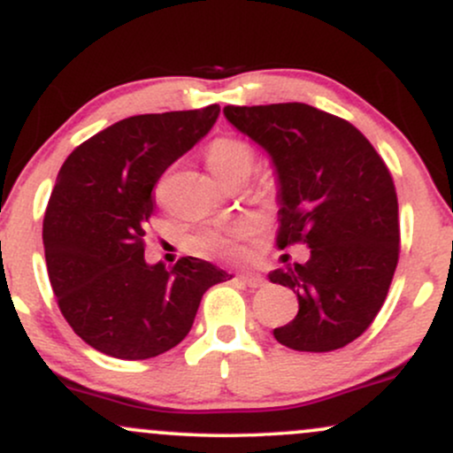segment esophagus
Masks as SVG:
<instances>
[{
  "label": "esophagus",
  "mask_w": 453,
  "mask_h": 453,
  "mask_svg": "<svg viewBox=\"0 0 453 453\" xmlns=\"http://www.w3.org/2000/svg\"><path fill=\"white\" fill-rule=\"evenodd\" d=\"M238 279H241L242 283L247 285V288H253V289L264 288V283H266V280L259 277V274H253V273H242V274H238Z\"/></svg>",
  "instance_id": "obj_1"
}]
</instances>
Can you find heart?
Instances as JSON below:
<instances>
[{
    "label": "heart",
    "instance_id": "obj_1",
    "mask_svg": "<svg viewBox=\"0 0 453 453\" xmlns=\"http://www.w3.org/2000/svg\"><path fill=\"white\" fill-rule=\"evenodd\" d=\"M206 164H209V170L215 174V179L226 185L238 176L249 179L253 165H256V150L241 138L221 136L212 140L206 149ZM242 234V226L212 227V230L197 234L191 244L206 256H232L238 251V241H241Z\"/></svg>",
    "mask_w": 453,
    "mask_h": 453
}]
</instances>
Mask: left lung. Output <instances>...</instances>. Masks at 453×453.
I'll return each instance as SVG.
<instances>
[{
    "mask_svg": "<svg viewBox=\"0 0 453 453\" xmlns=\"http://www.w3.org/2000/svg\"><path fill=\"white\" fill-rule=\"evenodd\" d=\"M223 114L273 159L277 247L311 249L309 262L268 274L298 296V315L274 327V339L313 353L349 345L381 311L398 264V197L386 161L349 121L309 104Z\"/></svg>",
    "mask_w": 453,
    "mask_h": 453,
    "instance_id": "8db88e82",
    "label": "left lung"
}]
</instances>
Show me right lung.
<instances>
[{"instance_id":"add662e5","label":"right lung","mask_w":453,"mask_h":453,"mask_svg":"<svg viewBox=\"0 0 453 453\" xmlns=\"http://www.w3.org/2000/svg\"><path fill=\"white\" fill-rule=\"evenodd\" d=\"M200 111L136 114L76 147L57 174L42 241L50 288L72 330L119 360H149L189 334L209 288L232 279L197 257L144 262L159 176L215 126Z\"/></svg>"}]
</instances>
